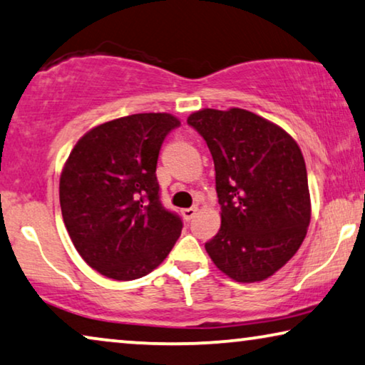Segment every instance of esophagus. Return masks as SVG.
<instances>
[{
    "label": "esophagus",
    "mask_w": 365,
    "mask_h": 365,
    "mask_svg": "<svg viewBox=\"0 0 365 365\" xmlns=\"http://www.w3.org/2000/svg\"><path fill=\"white\" fill-rule=\"evenodd\" d=\"M197 211H198L197 206H193V208H185L182 211V215H183L185 220L190 221V220H192V217H195V215H197Z\"/></svg>",
    "instance_id": "1"
}]
</instances>
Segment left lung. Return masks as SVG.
I'll return each mask as SVG.
<instances>
[{"mask_svg": "<svg viewBox=\"0 0 365 365\" xmlns=\"http://www.w3.org/2000/svg\"><path fill=\"white\" fill-rule=\"evenodd\" d=\"M187 123L203 135L215 160L221 227L205 244L206 252L232 280L269 279L297 254L312 220L297 140L241 108H203Z\"/></svg>", "mask_w": 365, "mask_h": 365, "instance_id": "left-lung-1", "label": "left lung"}]
</instances>
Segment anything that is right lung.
Masks as SVG:
<instances>
[{
	"label": "right lung",
	"instance_id": "add662e5",
	"mask_svg": "<svg viewBox=\"0 0 365 365\" xmlns=\"http://www.w3.org/2000/svg\"><path fill=\"white\" fill-rule=\"evenodd\" d=\"M168 113H139L91 128L61 173V208L75 249L113 280H134L164 262L182 220L160 203L155 177Z\"/></svg>",
	"mask_w": 365,
	"mask_h": 365
}]
</instances>
